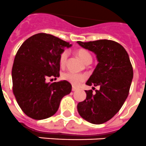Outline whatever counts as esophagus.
<instances>
[{
	"mask_svg": "<svg viewBox=\"0 0 146 146\" xmlns=\"http://www.w3.org/2000/svg\"><path fill=\"white\" fill-rule=\"evenodd\" d=\"M78 90V88L77 87H75V86H72V91H73V92H74V91H76V90Z\"/></svg>",
	"mask_w": 146,
	"mask_h": 146,
	"instance_id": "1",
	"label": "esophagus"
}]
</instances>
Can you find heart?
<instances>
[{
	"instance_id": "heart-1",
	"label": "heart",
	"mask_w": 146,
	"mask_h": 146,
	"mask_svg": "<svg viewBox=\"0 0 146 146\" xmlns=\"http://www.w3.org/2000/svg\"><path fill=\"white\" fill-rule=\"evenodd\" d=\"M76 54L79 56V58L86 63L87 62L92 61V57L91 54H90L89 51H87L85 49H78L76 51ZM68 53L67 50H63L61 54L60 55V66L63 67L66 65L67 58H68ZM85 76L82 74H78V73H74L72 72H65L62 74V78L64 80L68 81V83L72 84L73 86H78L80 83L85 80Z\"/></svg>"
}]
</instances>
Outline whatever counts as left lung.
Masks as SVG:
<instances>
[{
	"mask_svg": "<svg viewBox=\"0 0 146 146\" xmlns=\"http://www.w3.org/2000/svg\"><path fill=\"white\" fill-rule=\"evenodd\" d=\"M77 42L96 55L98 65L86 84L100 89L92 94L86 90V99L79 102L78 111L83 119L95 125L113 117L125 103L133 79L132 65L127 51L116 42L108 39Z\"/></svg>",
	"mask_w": 146,
	"mask_h": 146,
	"instance_id": "1",
	"label": "left lung"
}]
</instances>
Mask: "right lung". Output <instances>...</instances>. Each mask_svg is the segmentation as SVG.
Returning <instances> with one entry per match:
<instances>
[{
  "instance_id": "right-lung-1",
  "label": "right lung",
  "mask_w": 146,
  "mask_h": 146,
  "mask_svg": "<svg viewBox=\"0 0 146 146\" xmlns=\"http://www.w3.org/2000/svg\"><path fill=\"white\" fill-rule=\"evenodd\" d=\"M72 44L47 33L25 40L17 51L12 69L13 94L27 116L36 120L56 113L61 99L72 91L66 80L48 83L60 76V55Z\"/></svg>"
}]
</instances>
